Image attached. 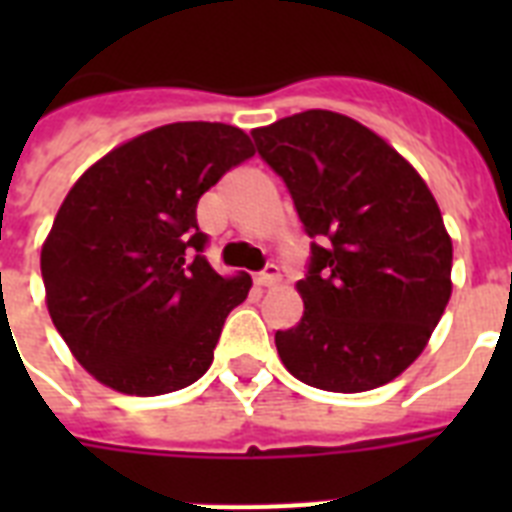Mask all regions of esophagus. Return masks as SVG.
Instances as JSON below:
<instances>
[{"instance_id":"esophagus-1","label":"esophagus","mask_w":512,"mask_h":512,"mask_svg":"<svg viewBox=\"0 0 512 512\" xmlns=\"http://www.w3.org/2000/svg\"><path fill=\"white\" fill-rule=\"evenodd\" d=\"M279 281H281V273H279V268H276V265H268L265 271H260L255 276L257 287H276Z\"/></svg>"}]
</instances>
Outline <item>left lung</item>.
Listing matches in <instances>:
<instances>
[{
	"mask_svg": "<svg viewBox=\"0 0 512 512\" xmlns=\"http://www.w3.org/2000/svg\"><path fill=\"white\" fill-rule=\"evenodd\" d=\"M311 239L303 319L276 332L289 374L361 393L396 380L452 297V239L433 193L396 148L350 116L303 111L252 130Z\"/></svg>",
	"mask_w": 512,
	"mask_h": 512,
	"instance_id": "8db88e82",
	"label": "left lung"
}]
</instances>
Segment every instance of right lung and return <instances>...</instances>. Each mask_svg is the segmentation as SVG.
<instances>
[{
  "label": "right lung",
  "instance_id": "1",
  "mask_svg": "<svg viewBox=\"0 0 512 512\" xmlns=\"http://www.w3.org/2000/svg\"><path fill=\"white\" fill-rule=\"evenodd\" d=\"M255 154L244 130L175 122L127 140L68 191L42 244L47 311L106 388L162 396L207 372L228 313L252 287L201 257L196 204Z\"/></svg>",
  "mask_w": 512,
  "mask_h": 512
}]
</instances>
